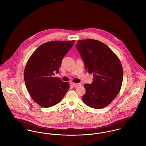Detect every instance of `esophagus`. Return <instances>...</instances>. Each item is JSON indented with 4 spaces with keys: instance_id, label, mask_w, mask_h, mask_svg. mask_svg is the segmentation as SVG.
<instances>
[{
    "instance_id": "esophagus-1",
    "label": "esophagus",
    "mask_w": 146,
    "mask_h": 146,
    "mask_svg": "<svg viewBox=\"0 0 146 146\" xmlns=\"http://www.w3.org/2000/svg\"><path fill=\"white\" fill-rule=\"evenodd\" d=\"M72 85L74 86H80V84L79 83H73V82H72L71 83Z\"/></svg>"
}]
</instances>
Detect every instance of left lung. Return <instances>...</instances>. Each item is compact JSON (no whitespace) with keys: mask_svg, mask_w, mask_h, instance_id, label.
I'll use <instances>...</instances> for the list:
<instances>
[{"mask_svg":"<svg viewBox=\"0 0 146 146\" xmlns=\"http://www.w3.org/2000/svg\"><path fill=\"white\" fill-rule=\"evenodd\" d=\"M76 47L86 70L94 77L92 84L84 85L83 101L92 108H105L116 97L122 86L123 71L120 60L107 45L98 40H79Z\"/></svg>","mask_w":146,"mask_h":146,"instance_id":"obj_1","label":"left lung"}]
</instances>
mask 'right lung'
<instances>
[{
  "instance_id": "right-lung-1",
  "label": "right lung",
  "mask_w": 146,
  "mask_h": 146,
  "mask_svg": "<svg viewBox=\"0 0 146 146\" xmlns=\"http://www.w3.org/2000/svg\"><path fill=\"white\" fill-rule=\"evenodd\" d=\"M75 40L52 41L40 46L26 63L24 76L26 88L35 103L42 108L53 106L62 100L69 89L68 82L53 77L62 60Z\"/></svg>"
}]
</instances>
